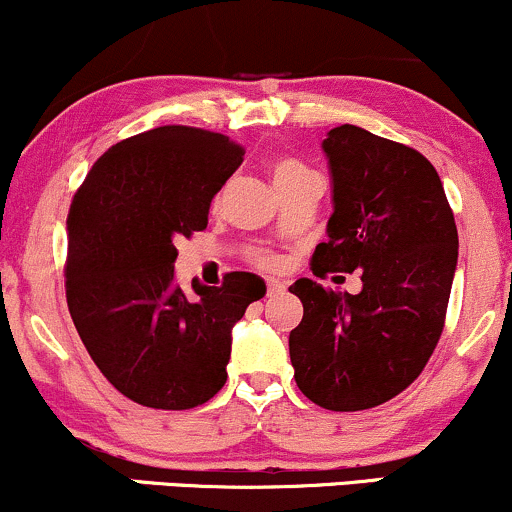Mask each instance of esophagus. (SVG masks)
Returning <instances> with one entry per match:
<instances>
[{"mask_svg": "<svg viewBox=\"0 0 512 512\" xmlns=\"http://www.w3.org/2000/svg\"><path fill=\"white\" fill-rule=\"evenodd\" d=\"M284 289H286V286L281 284L279 279H269V281H267V296H269V298L279 296V293H284Z\"/></svg>", "mask_w": 512, "mask_h": 512, "instance_id": "34e87169", "label": "esophagus"}]
</instances>
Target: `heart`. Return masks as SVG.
I'll return each mask as SVG.
<instances>
[{
    "label": "heart",
    "instance_id": "heart-1",
    "mask_svg": "<svg viewBox=\"0 0 512 512\" xmlns=\"http://www.w3.org/2000/svg\"><path fill=\"white\" fill-rule=\"evenodd\" d=\"M303 170H308V168L303 166V163L293 161V158H279V161L272 163L269 173H272V180H274V185H276V182L289 180V178H293V175L303 173ZM252 260L260 264V267H274V264H276V257L272 255V252H264V250L255 252V255H252Z\"/></svg>",
    "mask_w": 512,
    "mask_h": 512
}]
</instances>
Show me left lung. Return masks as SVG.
I'll list each match as a JSON object with an SVG mask.
<instances>
[{
  "label": "left lung",
  "instance_id": "1",
  "mask_svg": "<svg viewBox=\"0 0 512 512\" xmlns=\"http://www.w3.org/2000/svg\"><path fill=\"white\" fill-rule=\"evenodd\" d=\"M334 211L310 267L358 272L363 289L337 293L313 279L291 286L303 320L289 334L296 385L332 411L378 407L414 383L445 325L457 267V226L426 156L356 125L322 142Z\"/></svg>",
  "mask_w": 512,
  "mask_h": 512
}]
</instances>
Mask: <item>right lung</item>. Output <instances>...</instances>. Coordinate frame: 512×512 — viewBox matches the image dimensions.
Wrapping results in <instances>:
<instances>
[{
    "instance_id": "add662e5",
    "label": "right lung",
    "mask_w": 512,
    "mask_h": 512,
    "mask_svg": "<svg viewBox=\"0 0 512 512\" xmlns=\"http://www.w3.org/2000/svg\"><path fill=\"white\" fill-rule=\"evenodd\" d=\"M245 149L209 129L166 125L110 146L67 216V305L115 390L151 409H192L226 383L231 330L267 291L231 272L175 284L178 240L207 228L209 204Z\"/></svg>"
}]
</instances>
